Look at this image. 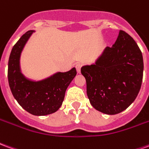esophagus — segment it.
I'll use <instances>...</instances> for the list:
<instances>
[{
	"label": "esophagus",
	"instance_id": "obj_1",
	"mask_svg": "<svg viewBox=\"0 0 149 149\" xmlns=\"http://www.w3.org/2000/svg\"><path fill=\"white\" fill-rule=\"evenodd\" d=\"M81 66H82V65H81V64H80V63H78V64H77V65H76V68H77V71L78 73H80V72H81Z\"/></svg>",
	"mask_w": 149,
	"mask_h": 149
}]
</instances>
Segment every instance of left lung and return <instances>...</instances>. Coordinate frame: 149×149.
<instances>
[{
	"mask_svg": "<svg viewBox=\"0 0 149 149\" xmlns=\"http://www.w3.org/2000/svg\"><path fill=\"white\" fill-rule=\"evenodd\" d=\"M81 71L92 106L115 115L137 97L143 79V56L133 38L120 30L115 44L104 49L95 63L82 66Z\"/></svg>",
	"mask_w": 149,
	"mask_h": 149,
	"instance_id": "1",
	"label": "left lung"
}]
</instances>
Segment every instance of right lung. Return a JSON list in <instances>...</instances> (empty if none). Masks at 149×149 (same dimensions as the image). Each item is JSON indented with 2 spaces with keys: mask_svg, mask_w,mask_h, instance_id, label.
<instances>
[{
  "mask_svg": "<svg viewBox=\"0 0 149 149\" xmlns=\"http://www.w3.org/2000/svg\"><path fill=\"white\" fill-rule=\"evenodd\" d=\"M34 32H26L13 46L8 59V80L13 97L25 111L34 116H45L61 106L65 91L77 70L72 68L65 72H57L40 81L25 77L21 68V52Z\"/></svg>",
  "mask_w": 149,
  "mask_h": 149,
  "instance_id": "obj_1",
  "label": "right lung"
}]
</instances>
